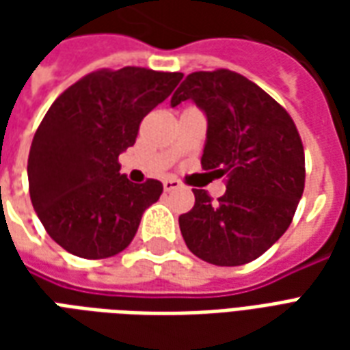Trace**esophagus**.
Segmentation results:
<instances>
[{
	"instance_id": "1",
	"label": "esophagus",
	"mask_w": 350,
	"mask_h": 350,
	"mask_svg": "<svg viewBox=\"0 0 350 350\" xmlns=\"http://www.w3.org/2000/svg\"><path fill=\"white\" fill-rule=\"evenodd\" d=\"M180 185H182V183L178 182V180H174V178H168V180H165V182H163V187H165V191H174V189H178Z\"/></svg>"
}]
</instances>
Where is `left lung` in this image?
<instances>
[{"mask_svg":"<svg viewBox=\"0 0 350 350\" xmlns=\"http://www.w3.org/2000/svg\"><path fill=\"white\" fill-rule=\"evenodd\" d=\"M193 100L206 116L202 167L227 176L213 204L193 189V210L180 215L185 245L215 266H240L278 242L298 208L306 159L293 118L268 93L238 72H191L170 107Z\"/></svg>","mask_w":350,"mask_h":350,"instance_id":"obj_1","label":"left lung"}]
</instances>
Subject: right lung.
<instances>
[{
	"label": "right lung",
	"mask_w": 350,
	"mask_h": 350,
	"mask_svg": "<svg viewBox=\"0 0 350 350\" xmlns=\"http://www.w3.org/2000/svg\"><path fill=\"white\" fill-rule=\"evenodd\" d=\"M182 79L142 67L103 69L52 103L31 142L27 180L42 227L65 251L107 258L135 238L163 183L129 182L118 157L135 144L142 118Z\"/></svg>",
	"instance_id": "add662e5"
}]
</instances>
